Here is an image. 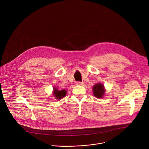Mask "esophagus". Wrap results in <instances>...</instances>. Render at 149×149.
Returning <instances> with one entry per match:
<instances>
[{
  "mask_svg": "<svg viewBox=\"0 0 149 149\" xmlns=\"http://www.w3.org/2000/svg\"><path fill=\"white\" fill-rule=\"evenodd\" d=\"M83 82H81V81H76V85H78V86H81V85H83Z\"/></svg>",
  "mask_w": 149,
  "mask_h": 149,
  "instance_id": "esophagus-1",
  "label": "esophagus"
}]
</instances>
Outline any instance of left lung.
I'll use <instances>...</instances> for the list:
<instances>
[{"label": "left lung", "mask_w": 149, "mask_h": 149, "mask_svg": "<svg viewBox=\"0 0 149 149\" xmlns=\"http://www.w3.org/2000/svg\"><path fill=\"white\" fill-rule=\"evenodd\" d=\"M104 86L101 83H97L93 87V94L97 98H101L104 94Z\"/></svg>", "instance_id": "8db88e82"}]
</instances>
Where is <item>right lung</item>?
Wrapping results in <instances>:
<instances>
[{"label":"right lung","instance_id":"add662e5","mask_svg":"<svg viewBox=\"0 0 149 149\" xmlns=\"http://www.w3.org/2000/svg\"><path fill=\"white\" fill-rule=\"evenodd\" d=\"M66 94V91L65 90H58L56 88H54V95L57 99H61L63 97H65Z\"/></svg>","mask_w":149,"mask_h":149}]
</instances>
